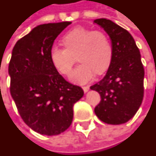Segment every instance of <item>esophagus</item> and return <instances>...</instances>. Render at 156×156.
<instances>
[{
    "instance_id": "esophagus-1",
    "label": "esophagus",
    "mask_w": 156,
    "mask_h": 156,
    "mask_svg": "<svg viewBox=\"0 0 156 156\" xmlns=\"http://www.w3.org/2000/svg\"><path fill=\"white\" fill-rule=\"evenodd\" d=\"M83 89L84 93H86V92H88L89 90V86H83Z\"/></svg>"
}]
</instances>
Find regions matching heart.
Returning a JSON list of instances; mask_svg holds the SVG:
<instances>
[{"instance_id":"1","label":"heart","mask_w":156,"mask_h":156,"mask_svg":"<svg viewBox=\"0 0 156 156\" xmlns=\"http://www.w3.org/2000/svg\"><path fill=\"white\" fill-rule=\"evenodd\" d=\"M65 48L54 46L50 51L53 66L63 75H68L78 56L81 64L70 75L71 81L84 84L95 75L107 70L112 60V46L107 34L103 31L78 27L62 38Z\"/></svg>"}]
</instances>
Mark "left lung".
<instances>
[{
    "instance_id": "left-lung-1",
    "label": "left lung",
    "mask_w": 156,
    "mask_h": 156,
    "mask_svg": "<svg viewBox=\"0 0 156 156\" xmlns=\"http://www.w3.org/2000/svg\"><path fill=\"white\" fill-rule=\"evenodd\" d=\"M94 23L108 34L113 51L104 78L90 87L101 98L94 112L105 123H125L138 112L144 98V69L141 55L127 30L105 18L95 19Z\"/></svg>"
}]
</instances>
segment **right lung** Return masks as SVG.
I'll return each mask as SVG.
<instances>
[{"mask_svg":"<svg viewBox=\"0 0 156 156\" xmlns=\"http://www.w3.org/2000/svg\"><path fill=\"white\" fill-rule=\"evenodd\" d=\"M71 22L45 23L17 40L10 60V92L22 119L40 134L57 135L70 127L81 87L57 72L50 57L54 40Z\"/></svg>","mask_w":156,"mask_h":156,"instance_id":"add662e5","label":"right lung"}]
</instances>
